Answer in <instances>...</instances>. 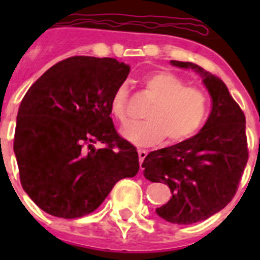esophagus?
Returning <instances> with one entry per match:
<instances>
[{
  "label": "esophagus",
  "instance_id": "1",
  "mask_svg": "<svg viewBox=\"0 0 260 260\" xmlns=\"http://www.w3.org/2000/svg\"><path fill=\"white\" fill-rule=\"evenodd\" d=\"M138 156H139V162L142 164V162H143V160L146 158V156H147V151L139 148V150H138Z\"/></svg>",
  "mask_w": 260,
  "mask_h": 260
}]
</instances>
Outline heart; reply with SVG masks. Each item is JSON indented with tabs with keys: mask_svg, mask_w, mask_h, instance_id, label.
Wrapping results in <instances>:
<instances>
[{
	"mask_svg": "<svg viewBox=\"0 0 260 260\" xmlns=\"http://www.w3.org/2000/svg\"><path fill=\"white\" fill-rule=\"evenodd\" d=\"M144 88L153 99L146 112L144 122L132 123L121 130L126 141L135 146H155L165 139L167 144H178L197 134L208 116V98L197 87L171 71L157 70L144 75ZM127 88L125 84L114 91L109 100V112L116 121L127 122Z\"/></svg>",
	"mask_w": 260,
	"mask_h": 260,
	"instance_id": "obj_1",
	"label": "heart"
}]
</instances>
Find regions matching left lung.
Instances as JSON below:
<instances>
[{"mask_svg":"<svg viewBox=\"0 0 260 260\" xmlns=\"http://www.w3.org/2000/svg\"><path fill=\"white\" fill-rule=\"evenodd\" d=\"M192 69L212 99V109L201 132L182 143L152 151L144 158V177L169 186L172 198L156 208L161 219L187 225L203 221L232 201L249 152L246 119L220 78L192 62L171 61Z\"/></svg>","mask_w":260,"mask_h":260,"instance_id":"1","label":"left lung"}]
</instances>
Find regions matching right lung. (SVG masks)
<instances>
[{
	"label": "right lung",
	"instance_id": "obj_1",
	"mask_svg": "<svg viewBox=\"0 0 260 260\" xmlns=\"http://www.w3.org/2000/svg\"><path fill=\"white\" fill-rule=\"evenodd\" d=\"M130 66L75 56L41 75L23 98L14 153L23 190L47 213L93 212L122 178L139 171L137 148L117 134L109 100ZM100 141L103 149L93 144Z\"/></svg>",
	"mask_w": 260,
	"mask_h": 260
}]
</instances>
